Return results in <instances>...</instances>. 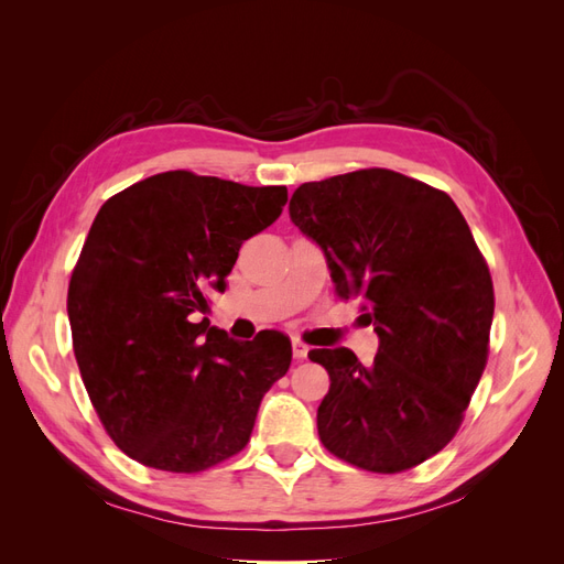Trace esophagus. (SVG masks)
<instances>
[{
  "mask_svg": "<svg viewBox=\"0 0 564 564\" xmlns=\"http://www.w3.org/2000/svg\"><path fill=\"white\" fill-rule=\"evenodd\" d=\"M292 348H294V357H296V360H305V357H308V346H305L303 340L294 338V340H292Z\"/></svg>",
  "mask_w": 564,
  "mask_h": 564,
  "instance_id": "1",
  "label": "esophagus"
}]
</instances>
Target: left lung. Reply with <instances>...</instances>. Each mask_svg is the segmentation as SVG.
Wrapping results in <instances>:
<instances>
[{
  "label": "left lung",
  "instance_id": "8db88e82",
  "mask_svg": "<svg viewBox=\"0 0 564 564\" xmlns=\"http://www.w3.org/2000/svg\"><path fill=\"white\" fill-rule=\"evenodd\" d=\"M289 216L379 336L371 367L348 348L308 352L332 381L322 445L371 473L423 464L456 435L489 352L494 286L464 214L421 181L360 169L299 185Z\"/></svg>",
  "mask_w": 564,
  "mask_h": 564
}]
</instances>
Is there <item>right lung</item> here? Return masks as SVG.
<instances>
[{"label":"right lung","instance_id":"1","mask_svg":"<svg viewBox=\"0 0 564 564\" xmlns=\"http://www.w3.org/2000/svg\"><path fill=\"white\" fill-rule=\"evenodd\" d=\"M284 185L164 172L110 197L67 289L73 348L100 423L139 464L199 473L242 452L292 340L212 327L209 292L251 235L275 224Z\"/></svg>","mask_w":564,"mask_h":564}]
</instances>
